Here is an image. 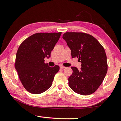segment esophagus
Returning <instances> with one entry per match:
<instances>
[{
	"label": "esophagus",
	"instance_id": "obj_1",
	"mask_svg": "<svg viewBox=\"0 0 121 121\" xmlns=\"http://www.w3.org/2000/svg\"><path fill=\"white\" fill-rule=\"evenodd\" d=\"M60 69H64V68H65V67H64V66H63V65H60Z\"/></svg>",
	"mask_w": 121,
	"mask_h": 121
}]
</instances>
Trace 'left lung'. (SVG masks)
I'll use <instances>...</instances> for the list:
<instances>
[{
    "label": "left lung",
    "instance_id": "1",
    "mask_svg": "<svg viewBox=\"0 0 121 121\" xmlns=\"http://www.w3.org/2000/svg\"><path fill=\"white\" fill-rule=\"evenodd\" d=\"M62 38L70 48L71 57L78 58L79 70L71 67L73 73L68 78L69 86L75 92L90 95L96 91L107 72L105 51L92 36L83 32H65Z\"/></svg>",
    "mask_w": 121,
    "mask_h": 121
}]
</instances>
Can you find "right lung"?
<instances>
[{"mask_svg": "<svg viewBox=\"0 0 121 121\" xmlns=\"http://www.w3.org/2000/svg\"><path fill=\"white\" fill-rule=\"evenodd\" d=\"M61 35V32L35 34L26 39L18 48L15 69L22 85L30 93H43L52 85L60 67H49L44 58H50Z\"/></svg>", "mask_w": 121, "mask_h": 121, "instance_id": "add662e5", "label": "right lung"}]
</instances>
